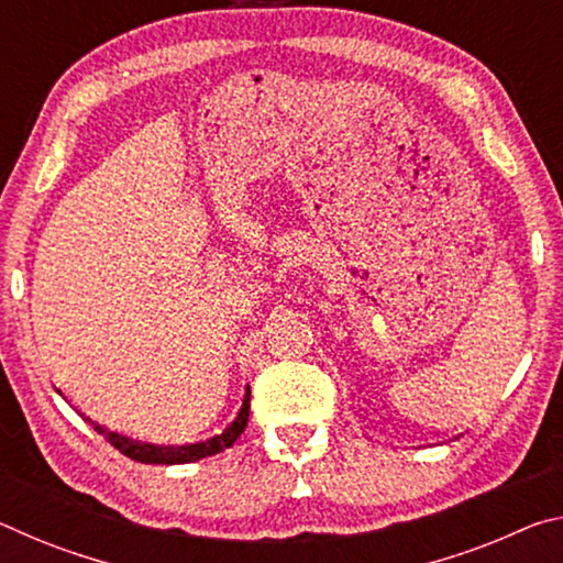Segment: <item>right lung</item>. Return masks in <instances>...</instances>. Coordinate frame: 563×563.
Returning <instances> with one entry per match:
<instances>
[{"mask_svg": "<svg viewBox=\"0 0 563 563\" xmlns=\"http://www.w3.org/2000/svg\"><path fill=\"white\" fill-rule=\"evenodd\" d=\"M247 415H251V393H245L241 412H238L235 422L228 427L223 434L213 437V440H206V442H198V444H186V446H156V444L133 442V440H129V437L107 432L99 424L93 427V430L107 437L113 450H119L123 456H129V460H133V462H141V464H186V462L203 460V456H213L218 452L228 450V446H233V442L245 430Z\"/></svg>", "mask_w": 563, "mask_h": 563, "instance_id": "1", "label": "right lung"}]
</instances>
